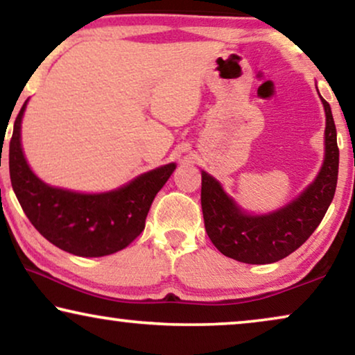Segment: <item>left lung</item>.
I'll use <instances>...</instances> for the list:
<instances>
[{
    "label": "left lung",
    "instance_id": "left-lung-1",
    "mask_svg": "<svg viewBox=\"0 0 355 355\" xmlns=\"http://www.w3.org/2000/svg\"><path fill=\"white\" fill-rule=\"evenodd\" d=\"M320 100L327 116L322 168L286 205L268 213L247 211L216 178L202 169L203 221L208 237L223 255L250 265L275 263L297 250L322 223L336 192L339 150L331 108L322 95Z\"/></svg>",
    "mask_w": 355,
    "mask_h": 355
}]
</instances>
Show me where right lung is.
Here are the masks:
<instances>
[{
	"mask_svg": "<svg viewBox=\"0 0 355 355\" xmlns=\"http://www.w3.org/2000/svg\"><path fill=\"white\" fill-rule=\"evenodd\" d=\"M14 121L9 142L12 191L35 230L61 250L79 257H105L123 250L145 227V218L176 163L150 169L113 191L87 193L55 187L32 171L22 148V118Z\"/></svg>",
	"mask_w": 355,
	"mask_h": 355,
	"instance_id": "right-lung-1",
	"label": "right lung"
}]
</instances>
